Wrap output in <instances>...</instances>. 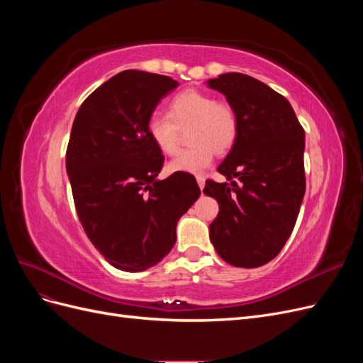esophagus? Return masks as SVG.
I'll list each match as a JSON object with an SVG mask.
<instances>
[{
  "label": "esophagus",
  "instance_id": "obj_1",
  "mask_svg": "<svg viewBox=\"0 0 363 363\" xmlns=\"http://www.w3.org/2000/svg\"><path fill=\"white\" fill-rule=\"evenodd\" d=\"M196 183H199L200 189H203V188H204V183H206V180H204L203 175H196Z\"/></svg>",
  "mask_w": 363,
  "mask_h": 363
}]
</instances>
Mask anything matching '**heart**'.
I'll use <instances>...</instances> for the list:
<instances>
[{
    "instance_id": "heart-1",
    "label": "heart",
    "mask_w": 363,
    "mask_h": 363,
    "mask_svg": "<svg viewBox=\"0 0 363 363\" xmlns=\"http://www.w3.org/2000/svg\"><path fill=\"white\" fill-rule=\"evenodd\" d=\"M188 128L191 148L168 164L171 172L199 174L211 164L213 152L227 155L238 139L239 121L233 106L207 92L186 89L171 98L168 115L155 113L147 124L150 139L164 156L179 151L182 133Z\"/></svg>"
}]
</instances>
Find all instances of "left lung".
<instances>
[{
    "label": "left lung",
    "instance_id": "obj_1",
    "mask_svg": "<svg viewBox=\"0 0 363 363\" xmlns=\"http://www.w3.org/2000/svg\"><path fill=\"white\" fill-rule=\"evenodd\" d=\"M207 83L239 121L235 145L218 167L232 183L207 180L203 189L219 204L211 240L230 265L257 268L279 255L296 223L306 192L304 128L286 98L255 77L228 72Z\"/></svg>",
    "mask_w": 363,
    "mask_h": 363
}]
</instances>
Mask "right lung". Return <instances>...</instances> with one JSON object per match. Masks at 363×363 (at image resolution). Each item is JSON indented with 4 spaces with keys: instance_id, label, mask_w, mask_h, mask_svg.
I'll return each instance as SVG.
<instances>
[{
    "instance_id": "right-lung-1",
    "label": "right lung",
    "mask_w": 363,
    "mask_h": 363,
    "mask_svg": "<svg viewBox=\"0 0 363 363\" xmlns=\"http://www.w3.org/2000/svg\"><path fill=\"white\" fill-rule=\"evenodd\" d=\"M179 86L171 77L128 69L86 98L67 148L77 215L94 247L112 267L144 271L175 244V227L201 194L195 177L157 180L164 156L147 124L162 98Z\"/></svg>"
}]
</instances>
